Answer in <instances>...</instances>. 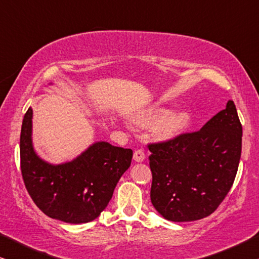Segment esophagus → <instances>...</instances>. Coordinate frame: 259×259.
Instances as JSON below:
<instances>
[{
  "label": "esophagus",
  "mask_w": 259,
  "mask_h": 259,
  "mask_svg": "<svg viewBox=\"0 0 259 259\" xmlns=\"http://www.w3.org/2000/svg\"><path fill=\"white\" fill-rule=\"evenodd\" d=\"M145 158H146V155H145V152H144V150H141V148H139V150H136V152H134L133 159L136 161L141 162L145 160Z\"/></svg>",
  "instance_id": "esophagus-1"
}]
</instances>
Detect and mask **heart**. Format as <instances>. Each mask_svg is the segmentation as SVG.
I'll return each mask as SVG.
<instances>
[{
    "label": "heart",
    "mask_w": 259,
    "mask_h": 259,
    "mask_svg": "<svg viewBox=\"0 0 259 259\" xmlns=\"http://www.w3.org/2000/svg\"><path fill=\"white\" fill-rule=\"evenodd\" d=\"M191 120V114L185 109L168 113L165 108H151L136 116V122L141 126L157 122L154 133L160 140H172L182 136L190 127Z\"/></svg>",
    "instance_id": "heart-1"
}]
</instances>
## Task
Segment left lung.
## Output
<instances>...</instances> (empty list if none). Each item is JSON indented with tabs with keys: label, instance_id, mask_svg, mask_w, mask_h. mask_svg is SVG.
<instances>
[{
	"label": "left lung",
	"instance_id": "left-lung-1",
	"mask_svg": "<svg viewBox=\"0 0 259 259\" xmlns=\"http://www.w3.org/2000/svg\"><path fill=\"white\" fill-rule=\"evenodd\" d=\"M242 123L233 101L197 132L148 144L151 201L167 221L192 222L217 210L235 182Z\"/></svg>",
	"mask_w": 259,
	"mask_h": 259
}]
</instances>
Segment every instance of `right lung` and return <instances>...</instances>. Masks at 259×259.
<instances>
[{
	"label": "right lung",
	"mask_w": 259,
	"mask_h": 259,
	"mask_svg": "<svg viewBox=\"0 0 259 259\" xmlns=\"http://www.w3.org/2000/svg\"><path fill=\"white\" fill-rule=\"evenodd\" d=\"M33 109L24 114L20 137L21 172L36 206L48 217L81 224L98 218L119 179L130 167L133 151L99 141L76 159L60 165L37 157L31 144Z\"/></svg>",
	"instance_id": "1"
}]
</instances>
